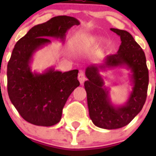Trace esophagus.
Masks as SVG:
<instances>
[{
	"instance_id": "esophagus-1",
	"label": "esophagus",
	"mask_w": 156,
	"mask_h": 156,
	"mask_svg": "<svg viewBox=\"0 0 156 156\" xmlns=\"http://www.w3.org/2000/svg\"><path fill=\"white\" fill-rule=\"evenodd\" d=\"M78 79L79 81V83L81 84H83L86 80V77H85V74L83 73V72H80V73H78Z\"/></svg>"
}]
</instances>
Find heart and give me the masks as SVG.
Segmentation results:
<instances>
[{"mask_svg": "<svg viewBox=\"0 0 156 156\" xmlns=\"http://www.w3.org/2000/svg\"><path fill=\"white\" fill-rule=\"evenodd\" d=\"M99 36L95 35H87L81 38L78 41H76L73 44L74 49L87 50L92 48L97 44Z\"/></svg>", "mask_w": 156, "mask_h": 156, "instance_id": "1", "label": "heart"}]
</instances>
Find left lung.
Masks as SVG:
<instances>
[{"instance_id": "obj_1", "label": "left lung", "mask_w": 156, "mask_h": 156, "mask_svg": "<svg viewBox=\"0 0 156 156\" xmlns=\"http://www.w3.org/2000/svg\"><path fill=\"white\" fill-rule=\"evenodd\" d=\"M121 37V44L116 54L105 57L101 65L92 64L86 69L87 81L84 83L87 96L90 118L95 126L106 129H119L128 125L143 108L147 93L149 74L145 53L133 36L126 30L111 28ZM125 67L131 70L133 88L123 105H114L109 97V89L104 86L100 71Z\"/></svg>"}]
</instances>
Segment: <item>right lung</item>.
<instances>
[{
	"label": "right lung",
	"mask_w": 156,
	"mask_h": 156,
	"mask_svg": "<svg viewBox=\"0 0 156 156\" xmlns=\"http://www.w3.org/2000/svg\"><path fill=\"white\" fill-rule=\"evenodd\" d=\"M79 24L73 17H54L33 27L16 43L7 66L8 94L21 116L29 123L40 126L58 123L69 96L80 85L78 69L62 73L49 68L40 73L30 69L34 53L51 44L48 38L63 42L67 30Z\"/></svg>",
	"instance_id": "add662e5"
}]
</instances>
